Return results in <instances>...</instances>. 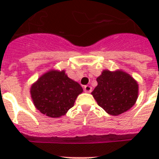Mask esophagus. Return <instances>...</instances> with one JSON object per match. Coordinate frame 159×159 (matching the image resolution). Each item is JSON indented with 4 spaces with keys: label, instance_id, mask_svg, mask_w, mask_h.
<instances>
[{
    "label": "esophagus",
    "instance_id": "1",
    "mask_svg": "<svg viewBox=\"0 0 159 159\" xmlns=\"http://www.w3.org/2000/svg\"><path fill=\"white\" fill-rule=\"evenodd\" d=\"M84 91L85 92H88V93H90V92L92 91V87H91V86H85Z\"/></svg>",
    "mask_w": 159,
    "mask_h": 159
}]
</instances>
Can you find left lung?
<instances>
[{
    "mask_svg": "<svg viewBox=\"0 0 159 159\" xmlns=\"http://www.w3.org/2000/svg\"><path fill=\"white\" fill-rule=\"evenodd\" d=\"M97 86L92 95L106 113L118 116L135 104L138 99V82L122 70H103L97 78Z\"/></svg>",
    "mask_w": 159,
    "mask_h": 159,
    "instance_id": "obj_1",
    "label": "left lung"
}]
</instances>
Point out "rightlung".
Returning a JSON list of instances; mask_svg holds the SVG:
<instances>
[{
  "instance_id": "right-lung-1",
  "label": "right lung",
  "mask_w": 159,
  "mask_h": 159,
  "mask_svg": "<svg viewBox=\"0 0 159 159\" xmlns=\"http://www.w3.org/2000/svg\"><path fill=\"white\" fill-rule=\"evenodd\" d=\"M82 92L79 83L67 77L64 70H49L30 87L31 98L35 108L52 118L66 115Z\"/></svg>"
}]
</instances>
